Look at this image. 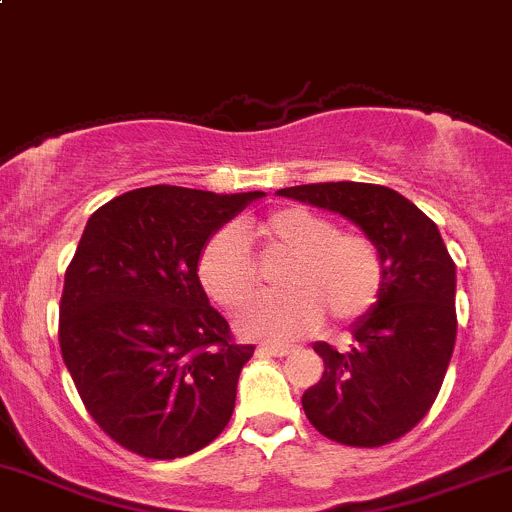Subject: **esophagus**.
I'll return each instance as SVG.
<instances>
[{
    "instance_id": "esophagus-1",
    "label": "esophagus",
    "mask_w": 512,
    "mask_h": 512,
    "mask_svg": "<svg viewBox=\"0 0 512 512\" xmlns=\"http://www.w3.org/2000/svg\"><path fill=\"white\" fill-rule=\"evenodd\" d=\"M259 352L269 354V357H286V354L294 352V347L291 344H261Z\"/></svg>"
}]
</instances>
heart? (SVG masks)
<instances>
[{"instance_id":"1","label":"heart","mask_w":512,"mask_h":512,"mask_svg":"<svg viewBox=\"0 0 512 512\" xmlns=\"http://www.w3.org/2000/svg\"><path fill=\"white\" fill-rule=\"evenodd\" d=\"M256 241L286 264L276 274L279 294L253 301L238 316V332L261 342H289L314 332L321 316L352 324L379 301L384 259L359 231H342L329 216L286 206L253 223L218 228L198 253V281L223 309H241L256 291V266L246 241Z\"/></svg>"}]
</instances>
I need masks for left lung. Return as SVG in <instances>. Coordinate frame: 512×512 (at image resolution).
I'll return each mask as SVG.
<instances>
[{
    "label": "left lung",
    "instance_id": "left-lung-1",
    "mask_svg": "<svg viewBox=\"0 0 512 512\" xmlns=\"http://www.w3.org/2000/svg\"><path fill=\"white\" fill-rule=\"evenodd\" d=\"M276 193L342 213L384 259L382 296L354 321L352 347L314 344L324 374L301 397L306 417L342 445L399 440L430 412L455 349V261L435 221L392 188L339 180Z\"/></svg>",
    "mask_w": 512,
    "mask_h": 512
}]
</instances>
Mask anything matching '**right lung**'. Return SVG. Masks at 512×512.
<instances>
[{"mask_svg": "<svg viewBox=\"0 0 512 512\" xmlns=\"http://www.w3.org/2000/svg\"><path fill=\"white\" fill-rule=\"evenodd\" d=\"M264 193L135 188L97 208L65 271L60 349L82 405L135 455L175 460L228 425L253 344L198 281L203 243Z\"/></svg>", "mask_w": 512, "mask_h": 512, "instance_id": "add662e5", "label": "right lung"}]
</instances>
